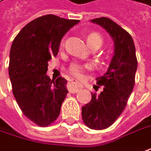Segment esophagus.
<instances>
[{
  "label": "esophagus",
  "instance_id": "obj_1",
  "mask_svg": "<svg viewBox=\"0 0 151 151\" xmlns=\"http://www.w3.org/2000/svg\"><path fill=\"white\" fill-rule=\"evenodd\" d=\"M80 88H82V85L78 82V81H76L74 79H71L68 82V89L69 90V92H71V93H76Z\"/></svg>",
  "mask_w": 151,
  "mask_h": 151
}]
</instances>
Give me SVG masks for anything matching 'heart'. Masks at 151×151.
I'll return each instance as SVG.
<instances>
[{
	"label": "heart",
	"instance_id": "1",
	"mask_svg": "<svg viewBox=\"0 0 151 151\" xmlns=\"http://www.w3.org/2000/svg\"><path fill=\"white\" fill-rule=\"evenodd\" d=\"M64 41H62L61 45L63 46ZM87 44L88 46L91 48L95 45H100V47L102 45V38L101 36L97 34V33H92L90 35H88L87 37ZM90 68L89 65H81L78 63H72L69 67V72L72 75H73L76 78H81L83 76V73L86 69H88Z\"/></svg>",
	"mask_w": 151,
	"mask_h": 151
}]
</instances>
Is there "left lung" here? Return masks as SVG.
Instances as JSON below:
<instances>
[{"label":"left lung","mask_w":151,"mask_h":151,"mask_svg":"<svg viewBox=\"0 0 151 151\" xmlns=\"http://www.w3.org/2000/svg\"><path fill=\"white\" fill-rule=\"evenodd\" d=\"M106 30L114 42V54L107 71L96 78L103 85L99 95L92 94L91 101L82 106V118L88 128L101 130L113 124L125 108L134 86L137 58L131 35L108 17L92 19Z\"/></svg>","instance_id":"obj_1"}]
</instances>
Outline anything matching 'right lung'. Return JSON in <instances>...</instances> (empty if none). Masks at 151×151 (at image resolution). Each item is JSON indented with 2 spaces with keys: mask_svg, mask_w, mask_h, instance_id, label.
<instances>
[{
  "mask_svg": "<svg viewBox=\"0 0 151 151\" xmlns=\"http://www.w3.org/2000/svg\"><path fill=\"white\" fill-rule=\"evenodd\" d=\"M78 23L51 14L40 17L12 42L8 68L12 93L23 114L39 126L46 127L58 117L68 92L64 78L51 80L46 73L63 37Z\"/></svg>",
  "mask_w": 151,
  "mask_h": 151,
  "instance_id": "add662e5",
  "label": "right lung"
}]
</instances>
